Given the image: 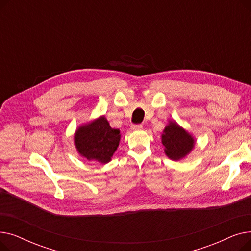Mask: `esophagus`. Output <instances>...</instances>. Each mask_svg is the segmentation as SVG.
I'll list each match as a JSON object with an SVG mask.
<instances>
[{
	"instance_id": "obj_1",
	"label": "esophagus",
	"mask_w": 251,
	"mask_h": 251,
	"mask_svg": "<svg viewBox=\"0 0 251 251\" xmlns=\"http://www.w3.org/2000/svg\"><path fill=\"white\" fill-rule=\"evenodd\" d=\"M142 125H132L131 126V129L134 130V131H138V130H142Z\"/></svg>"
}]
</instances>
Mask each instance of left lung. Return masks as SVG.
Segmentation results:
<instances>
[{
    "label": "left lung",
    "mask_w": 251,
    "mask_h": 251,
    "mask_svg": "<svg viewBox=\"0 0 251 251\" xmlns=\"http://www.w3.org/2000/svg\"><path fill=\"white\" fill-rule=\"evenodd\" d=\"M164 151L169 159L180 161L194 149L195 139L176 121H169L162 134Z\"/></svg>",
    "instance_id": "left-lung-1"
}]
</instances>
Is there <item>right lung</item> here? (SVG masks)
<instances>
[{
    "mask_svg": "<svg viewBox=\"0 0 251 251\" xmlns=\"http://www.w3.org/2000/svg\"><path fill=\"white\" fill-rule=\"evenodd\" d=\"M120 130L110 126L104 116L79 126L74 134L75 148L89 162L108 164L119 147Z\"/></svg>",
    "mask_w": 251,
    "mask_h": 251,
    "instance_id": "right-lung-1",
    "label": "right lung"
}]
</instances>
